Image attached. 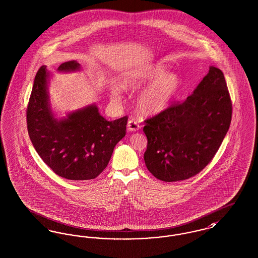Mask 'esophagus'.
Returning a JSON list of instances; mask_svg holds the SVG:
<instances>
[{"label": "esophagus", "instance_id": "1", "mask_svg": "<svg viewBox=\"0 0 258 258\" xmlns=\"http://www.w3.org/2000/svg\"><path fill=\"white\" fill-rule=\"evenodd\" d=\"M139 128H140V124L138 123V121L136 119L132 118V119L128 120V121H127V130L130 132H137Z\"/></svg>", "mask_w": 258, "mask_h": 258}]
</instances>
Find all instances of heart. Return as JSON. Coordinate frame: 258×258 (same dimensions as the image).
Returning <instances> with one entry per match:
<instances>
[{
    "mask_svg": "<svg viewBox=\"0 0 258 258\" xmlns=\"http://www.w3.org/2000/svg\"><path fill=\"white\" fill-rule=\"evenodd\" d=\"M145 86L137 96V107L144 114H157L164 111L175 97L180 88V79L176 74L168 73L162 65H153L143 69L125 73L121 77L122 89H137ZM112 98L120 100V89L112 91Z\"/></svg>",
    "mask_w": 258,
    "mask_h": 258,
    "instance_id": "obj_1",
    "label": "heart"
}]
</instances>
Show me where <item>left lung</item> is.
Segmentation results:
<instances>
[{
    "label": "left lung",
    "instance_id": "left-lung-1",
    "mask_svg": "<svg viewBox=\"0 0 258 258\" xmlns=\"http://www.w3.org/2000/svg\"><path fill=\"white\" fill-rule=\"evenodd\" d=\"M232 101L222 71L212 66L193 94L144 120V161L165 182L195 176L212 162L227 134Z\"/></svg>",
    "mask_w": 258,
    "mask_h": 258
}]
</instances>
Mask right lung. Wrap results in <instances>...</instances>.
I'll return each instance as SVG.
<instances>
[{
    "label": "right lung",
    "instance_id": "right-lung-1",
    "mask_svg": "<svg viewBox=\"0 0 258 258\" xmlns=\"http://www.w3.org/2000/svg\"><path fill=\"white\" fill-rule=\"evenodd\" d=\"M67 61L59 71L79 69ZM46 66L35 77L26 110L27 130L32 144L54 173L69 180H90L107 167L116 144L125 136L127 116L107 121L96 106H89L56 121L47 105Z\"/></svg>",
    "mask_w": 258,
    "mask_h": 258
}]
</instances>
